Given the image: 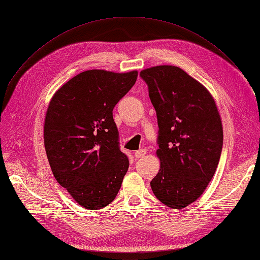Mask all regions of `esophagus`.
<instances>
[{
  "label": "esophagus",
  "mask_w": 260,
  "mask_h": 260,
  "mask_svg": "<svg viewBox=\"0 0 260 260\" xmlns=\"http://www.w3.org/2000/svg\"><path fill=\"white\" fill-rule=\"evenodd\" d=\"M145 154H146V151H145L144 149H140V150L135 152V157H136V158H141V157H143Z\"/></svg>",
  "instance_id": "obj_1"
}]
</instances>
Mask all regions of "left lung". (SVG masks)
<instances>
[{
	"mask_svg": "<svg viewBox=\"0 0 260 260\" xmlns=\"http://www.w3.org/2000/svg\"><path fill=\"white\" fill-rule=\"evenodd\" d=\"M156 110L160 160L151 188L162 204L185 208L208 186L220 160L222 122L216 102L200 82L175 66L140 72Z\"/></svg>",
	"mask_w": 260,
	"mask_h": 260,
	"instance_id": "8db88e82",
	"label": "left lung"
}]
</instances>
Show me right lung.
<instances>
[{"mask_svg": "<svg viewBox=\"0 0 260 260\" xmlns=\"http://www.w3.org/2000/svg\"><path fill=\"white\" fill-rule=\"evenodd\" d=\"M137 71L88 70L55 92L44 121V148L58 184L82 207L115 200L128 169L112 109L135 85Z\"/></svg>", "mask_w": 260, "mask_h": 260, "instance_id": "add662e5", "label": "right lung"}]
</instances>
